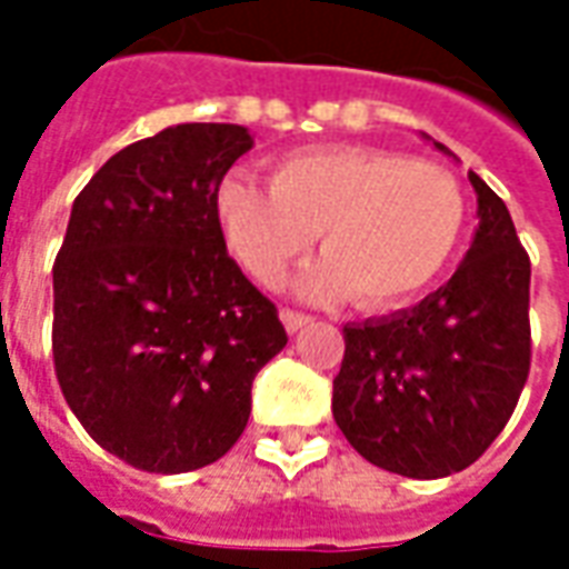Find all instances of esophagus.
Segmentation results:
<instances>
[{
	"label": "esophagus",
	"instance_id": "obj_1",
	"mask_svg": "<svg viewBox=\"0 0 569 569\" xmlns=\"http://www.w3.org/2000/svg\"><path fill=\"white\" fill-rule=\"evenodd\" d=\"M280 320H283V326L289 332H298V329H305L308 322H313V317H310V313H301V310L283 308L280 310Z\"/></svg>",
	"mask_w": 569,
	"mask_h": 569
}]
</instances>
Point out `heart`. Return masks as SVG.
I'll return each instance as SVG.
<instances>
[{"label":"heart","mask_w":569,"mask_h":569,"mask_svg":"<svg viewBox=\"0 0 569 569\" xmlns=\"http://www.w3.org/2000/svg\"><path fill=\"white\" fill-rule=\"evenodd\" d=\"M216 210L231 252L261 286L280 283L313 234L326 261L301 289L387 308L445 271L463 237L466 194L439 163L335 146L277 158L271 188L224 176Z\"/></svg>","instance_id":"obj_1"}]
</instances>
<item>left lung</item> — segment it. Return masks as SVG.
Here are the masks:
<instances>
[{
    "instance_id": "left-lung-1",
    "label": "left lung",
    "mask_w": 569,
    "mask_h": 569,
    "mask_svg": "<svg viewBox=\"0 0 569 569\" xmlns=\"http://www.w3.org/2000/svg\"><path fill=\"white\" fill-rule=\"evenodd\" d=\"M469 182L478 231L451 280L418 308L345 326L335 423L396 476L445 478L476 463L530 371V256L506 203L481 176Z\"/></svg>"
}]
</instances>
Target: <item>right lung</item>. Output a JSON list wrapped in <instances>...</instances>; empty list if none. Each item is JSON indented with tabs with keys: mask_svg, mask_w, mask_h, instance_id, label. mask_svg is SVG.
<instances>
[{
	"mask_svg": "<svg viewBox=\"0 0 569 569\" xmlns=\"http://www.w3.org/2000/svg\"><path fill=\"white\" fill-rule=\"evenodd\" d=\"M240 124H176L112 154L72 203L54 261V371L100 448L191 472L243 436L259 369L286 347L271 298L216 210Z\"/></svg>",
	"mask_w": 569,
	"mask_h": 569,
	"instance_id": "obj_1",
	"label": "right lung"
}]
</instances>
